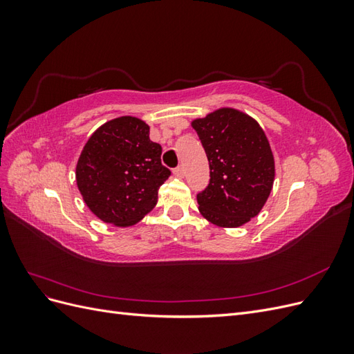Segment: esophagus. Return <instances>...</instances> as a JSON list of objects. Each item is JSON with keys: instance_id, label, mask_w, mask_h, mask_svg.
<instances>
[{"instance_id": "esophagus-1", "label": "esophagus", "mask_w": 354, "mask_h": 354, "mask_svg": "<svg viewBox=\"0 0 354 354\" xmlns=\"http://www.w3.org/2000/svg\"><path fill=\"white\" fill-rule=\"evenodd\" d=\"M173 174L176 176V177H185V167H177V168H174V171H173Z\"/></svg>"}]
</instances>
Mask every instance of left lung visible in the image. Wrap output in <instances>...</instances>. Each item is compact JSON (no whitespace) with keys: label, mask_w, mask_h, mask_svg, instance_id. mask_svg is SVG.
Listing matches in <instances>:
<instances>
[{"label":"left lung","mask_w":354,"mask_h":354,"mask_svg":"<svg viewBox=\"0 0 354 354\" xmlns=\"http://www.w3.org/2000/svg\"><path fill=\"white\" fill-rule=\"evenodd\" d=\"M198 133L209 162V185L198 194L199 212L218 227H239L259 216L274 181L269 140L252 116L221 108L196 118Z\"/></svg>","instance_id":"8db88e82"}]
</instances>
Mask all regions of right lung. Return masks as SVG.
<instances>
[{"label":"right lung","mask_w":354,"mask_h":354,"mask_svg":"<svg viewBox=\"0 0 354 354\" xmlns=\"http://www.w3.org/2000/svg\"><path fill=\"white\" fill-rule=\"evenodd\" d=\"M149 125L136 116L104 122L85 143L75 177L95 217L118 227L133 226L151 212L158 190L171 176L160 162L162 147L149 138Z\"/></svg>","instance_id":"obj_1"}]
</instances>
